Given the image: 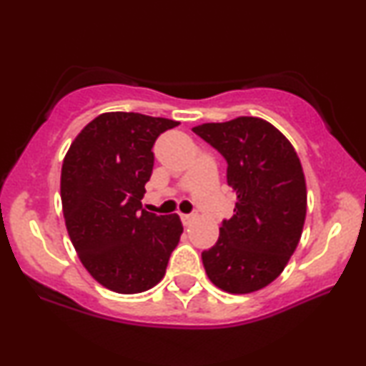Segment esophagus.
<instances>
[{
  "mask_svg": "<svg viewBox=\"0 0 366 366\" xmlns=\"http://www.w3.org/2000/svg\"><path fill=\"white\" fill-rule=\"evenodd\" d=\"M179 218H182L183 224H189L194 219L193 214H188V213H179Z\"/></svg>",
  "mask_w": 366,
  "mask_h": 366,
  "instance_id": "obj_1",
  "label": "esophagus"
}]
</instances>
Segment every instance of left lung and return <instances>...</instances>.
<instances>
[{"instance_id":"left-lung-1","label":"left lung","mask_w":366,"mask_h":366,"mask_svg":"<svg viewBox=\"0 0 366 366\" xmlns=\"http://www.w3.org/2000/svg\"><path fill=\"white\" fill-rule=\"evenodd\" d=\"M193 132L227 159L237 194L233 217L202 253L208 278L228 293H252L273 282L298 247L307 214V184L298 154L273 124L239 117Z\"/></svg>"}]
</instances>
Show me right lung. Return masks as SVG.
Segmentation results:
<instances>
[{
  "instance_id": "add662e5",
  "label": "right lung",
  "mask_w": 366,
  "mask_h": 366,
  "mask_svg": "<svg viewBox=\"0 0 366 366\" xmlns=\"http://www.w3.org/2000/svg\"><path fill=\"white\" fill-rule=\"evenodd\" d=\"M178 124L139 113H103L79 132L64 157L68 234L84 268L112 292L142 293L159 283L183 233L178 214L142 208L153 144Z\"/></svg>"
}]
</instances>
